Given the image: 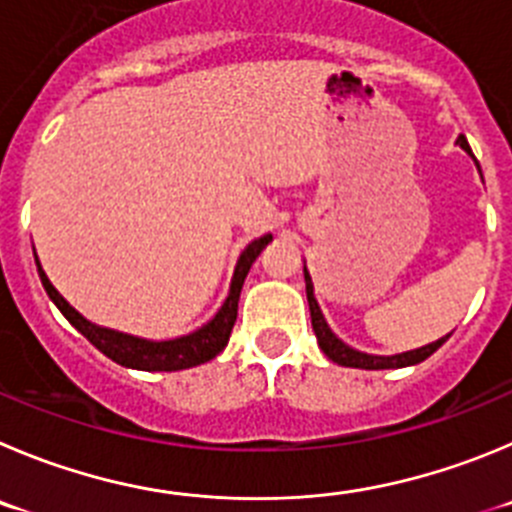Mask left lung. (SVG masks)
<instances>
[{"label": "left lung", "instance_id": "8db88e82", "mask_svg": "<svg viewBox=\"0 0 512 512\" xmlns=\"http://www.w3.org/2000/svg\"><path fill=\"white\" fill-rule=\"evenodd\" d=\"M457 146H460L462 151H467V154L472 156L470 143H467L465 136H457ZM477 171H480V166H477ZM303 275H305V293H308L310 321H313L315 338H318V346L323 348V353H326V356L331 358L333 364L348 366V369H366V371L404 369V366H417V364H422L424 358L432 356V353L437 351V348L442 346V343L447 341V338H450V333H447V336H444V338H437V341L427 343V346L414 348V351L394 353V356H376V353L356 351V348H353V346H348V343H343L341 338H338L336 333L331 331V326H328L326 315H323L321 305H318V300H315L313 280H310V272H308V267H305V265H303Z\"/></svg>", "mask_w": 512, "mask_h": 512}]
</instances>
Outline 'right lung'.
<instances>
[{
  "label": "right lung",
  "instance_id": "obj_1",
  "mask_svg": "<svg viewBox=\"0 0 512 512\" xmlns=\"http://www.w3.org/2000/svg\"><path fill=\"white\" fill-rule=\"evenodd\" d=\"M272 242V234H262L257 240H252L245 250L240 252L237 257V265H234V275L232 283H229V293L227 300L222 303V308L214 313L212 321L204 323L202 328L197 331L186 333V336L179 338H169V341H151V338H138L131 336V333H121L113 331V328H103L90 323L88 318L78 313L68 300L62 298L60 293L55 290V285L50 283V278L42 270L40 260H37V272H40V280L45 285L47 295H50L52 303L57 305L65 318H68L70 326L75 331L83 333L100 353L116 361V364L126 366V369H136V371H181V369H191V366L207 364L212 361L217 353L224 351L229 341V333H232L234 321H237V303H240V293L242 285H245L247 272H250L252 262L257 260L262 250Z\"/></svg>",
  "mask_w": 512,
  "mask_h": 512
}]
</instances>
